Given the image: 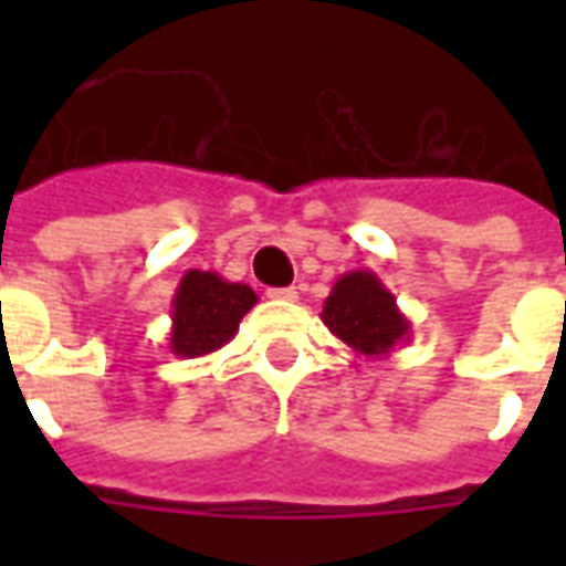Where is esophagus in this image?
<instances>
[{
    "label": "esophagus",
    "mask_w": 566,
    "mask_h": 566,
    "mask_svg": "<svg viewBox=\"0 0 566 566\" xmlns=\"http://www.w3.org/2000/svg\"><path fill=\"white\" fill-rule=\"evenodd\" d=\"M266 296H270V300H279V302H296V300H300L296 287H270V291H266Z\"/></svg>",
    "instance_id": "34e87169"
}]
</instances>
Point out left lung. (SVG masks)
Segmentation results:
<instances>
[{
	"instance_id": "1",
	"label": "left lung",
	"mask_w": 566,
	"mask_h": 566,
	"mask_svg": "<svg viewBox=\"0 0 566 566\" xmlns=\"http://www.w3.org/2000/svg\"><path fill=\"white\" fill-rule=\"evenodd\" d=\"M319 319L337 340L364 358H387L396 346L411 340V319L399 311L396 296L373 270L340 275L323 302Z\"/></svg>"
}]
</instances>
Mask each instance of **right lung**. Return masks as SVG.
Returning a JSON list of instances; mask_svg holds the SVG:
<instances>
[{
    "label": "right lung",
    "instance_id": "right-lung-1",
    "mask_svg": "<svg viewBox=\"0 0 566 566\" xmlns=\"http://www.w3.org/2000/svg\"><path fill=\"white\" fill-rule=\"evenodd\" d=\"M255 291L243 282H226L211 270H188L172 293L170 353L202 358L238 335L240 319L255 308Z\"/></svg>",
    "mask_w": 566,
    "mask_h": 566
}]
</instances>
